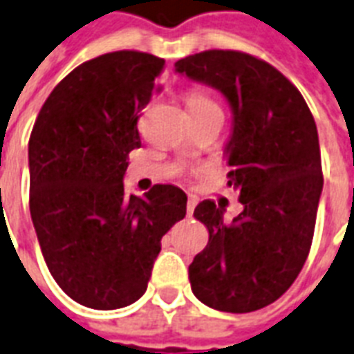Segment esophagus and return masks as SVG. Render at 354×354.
I'll list each match as a JSON object with an SVG mask.
<instances>
[{"label": "esophagus", "mask_w": 354, "mask_h": 354, "mask_svg": "<svg viewBox=\"0 0 354 354\" xmlns=\"http://www.w3.org/2000/svg\"><path fill=\"white\" fill-rule=\"evenodd\" d=\"M196 205H198V201H196V198H192V196H190V198H188V201H187V214H188V216H192Z\"/></svg>", "instance_id": "34e87169"}]
</instances>
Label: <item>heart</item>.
<instances>
[{"mask_svg": "<svg viewBox=\"0 0 354 354\" xmlns=\"http://www.w3.org/2000/svg\"><path fill=\"white\" fill-rule=\"evenodd\" d=\"M187 104H188V110H194V108H216V104L212 102L211 98L205 97L203 93H198V91L188 93Z\"/></svg>", "mask_w": 354, "mask_h": 354, "instance_id": "b5f03b06", "label": "heart"}]
</instances>
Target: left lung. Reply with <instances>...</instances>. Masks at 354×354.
<instances>
[{
  "mask_svg": "<svg viewBox=\"0 0 354 354\" xmlns=\"http://www.w3.org/2000/svg\"><path fill=\"white\" fill-rule=\"evenodd\" d=\"M175 73L230 102L227 187L243 203L231 222L211 199L196 207L209 243L188 267L190 286L209 308L256 312L291 288L312 246L323 190L317 127L299 89L254 55L207 50L177 61Z\"/></svg>",
  "mask_w": 354,
  "mask_h": 354,
  "instance_id": "left-lung-1",
  "label": "left lung"
}]
</instances>
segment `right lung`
<instances>
[{
  "label": "right lung",
  "mask_w": 354,
  "mask_h": 354,
  "mask_svg": "<svg viewBox=\"0 0 354 354\" xmlns=\"http://www.w3.org/2000/svg\"><path fill=\"white\" fill-rule=\"evenodd\" d=\"M164 71L156 55L121 50L66 74L29 138V211L50 274L78 304L117 310L147 289L160 241L187 214V194L155 185L124 194L140 113Z\"/></svg>",
  "instance_id": "1"
}]
</instances>
